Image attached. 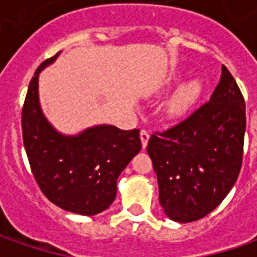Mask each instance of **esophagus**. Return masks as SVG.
I'll list each match as a JSON object with an SVG mask.
<instances>
[{
  "label": "esophagus",
  "instance_id": "1",
  "mask_svg": "<svg viewBox=\"0 0 257 257\" xmlns=\"http://www.w3.org/2000/svg\"><path fill=\"white\" fill-rule=\"evenodd\" d=\"M149 137H150V134L147 130H142L140 132V140H142V146H143V149L147 147V142H149Z\"/></svg>",
  "mask_w": 257,
  "mask_h": 257
}]
</instances>
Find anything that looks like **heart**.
<instances>
[{
	"label": "heart",
	"instance_id": "heart-1",
	"mask_svg": "<svg viewBox=\"0 0 257 257\" xmlns=\"http://www.w3.org/2000/svg\"><path fill=\"white\" fill-rule=\"evenodd\" d=\"M202 94V83L192 80L183 84L166 105V114L172 118H179L187 113Z\"/></svg>",
	"mask_w": 257,
	"mask_h": 257
}]
</instances>
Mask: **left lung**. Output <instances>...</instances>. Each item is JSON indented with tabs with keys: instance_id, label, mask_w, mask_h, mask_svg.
<instances>
[{
	"instance_id": "obj_1",
	"label": "left lung",
	"mask_w": 257,
	"mask_h": 257,
	"mask_svg": "<svg viewBox=\"0 0 257 257\" xmlns=\"http://www.w3.org/2000/svg\"><path fill=\"white\" fill-rule=\"evenodd\" d=\"M244 130L243 95L222 65L210 101L167 132L152 134L147 144L167 217L194 222L223 202L242 167Z\"/></svg>"
}]
</instances>
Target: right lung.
<instances>
[{"mask_svg": "<svg viewBox=\"0 0 257 257\" xmlns=\"http://www.w3.org/2000/svg\"><path fill=\"white\" fill-rule=\"evenodd\" d=\"M60 53L45 60L31 78L23 107V140L31 172L41 192L67 212L94 216L115 199L117 179L142 150L139 128L110 124L70 136L47 120L38 97V77Z\"/></svg>", "mask_w": 257, "mask_h": 257, "instance_id": "obj_1", "label": "right lung"}]
</instances>
